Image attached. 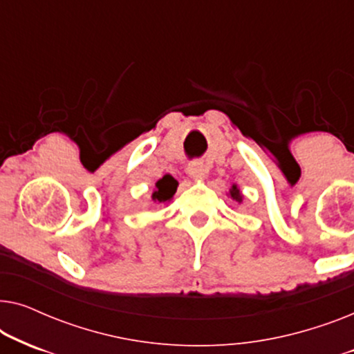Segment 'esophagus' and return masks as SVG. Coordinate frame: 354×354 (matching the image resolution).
<instances>
[{
    "label": "esophagus",
    "instance_id": "obj_1",
    "mask_svg": "<svg viewBox=\"0 0 354 354\" xmlns=\"http://www.w3.org/2000/svg\"><path fill=\"white\" fill-rule=\"evenodd\" d=\"M187 172H188V176L193 178V180H203V178H205L206 174H207L206 166L200 161H193V162L188 164Z\"/></svg>",
    "mask_w": 354,
    "mask_h": 354
}]
</instances>
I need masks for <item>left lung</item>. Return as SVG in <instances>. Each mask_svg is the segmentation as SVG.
<instances>
[{
	"label": "left lung",
	"instance_id": "obj_1",
	"mask_svg": "<svg viewBox=\"0 0 354 354\" xmlns=\"http://www.w3.org/2000/svg\"><path fill=\"white\" fill-rule=\"evenodd\" d=\"M229 196H230L232 200H234V201H236V203H241V201H243V195H241L240 188H239V185H236V183H234V185L230 187V190H229Z\"/></svg>",
	"mask_w": 354,
	"mask_h": 354
}]
</instances>
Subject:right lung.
<instances>
[{"mask_svg":"<svg viewBox=\"0 0 354 354\" xmlns=\"http://www.w3.org/2000/svg\"><path fill=\"white\" fill-rule=\"evenodd\" d=\"M178 183L172 176H164L156 182V188L153 192V201L154 203H167L172 200V196L176 195Z\"/></svg>","mask_w":354,"mask_h":354,"instance_id":"obj_1","label":"right lung"}]
</instances>
